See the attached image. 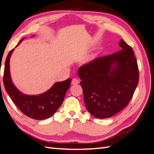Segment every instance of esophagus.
Segmentation results:
<instances>
[{"mask_svg": "<svg viewBox=\"0 0 154 154\" xmlns=\"http://www.w3.org/2000/svg\"><path fill=\"white\" fill-rule=\"evenodd\" d=\"M79 83H80V81H79V80H78L77 78H73L72 80V82H71L72 85H76L78 84Z\"/></svg>", "mask_w": 154, "mask_h": 154, "instance_id": "esophagus-1", "label": "esophagus"}]
</instances>
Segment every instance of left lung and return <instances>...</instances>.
Here are the masks:
<instances>
[{
    "label": "left lung",
    "mask_w": 154,
    "mask_h": 154,
    "mask_svg": "<svg viewBox=\"0 0 154 154\" xmlns=\"http://www.w3.org/2000/svg\"><path fill=\"white\" fill-rule=\"evenodd\" d=\"M122 50L94 59L78 69L88 111L99 119L109 118L127 106L139 80L132 48L122 39Z\"/></svg>",
    "instance_id": "8db88e82"
}]
</instances>
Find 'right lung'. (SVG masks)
<instances>
[{
  "label": "right lung",
  "instance_id": "right-lung-1",
  "mask_svg": "<svg viewBox=\"0 0 154 154\" xmlns=\"http://www.w3.org/2000/svg\"><path fill=\"white\" fill-rule=\"evenodd\" d=\"M23 40H20L17 45ZM13 50L8 54L4 67L3 82L6 92L18 108L27 117L38 120L50 118L63 103L66 93L71 86V79L55 83L43 94L35 96L23 94L14 85L10 76V59Z\"/></svg>",
  "mask_w": 154,
  "mask_h": 154
}]
</instances>
